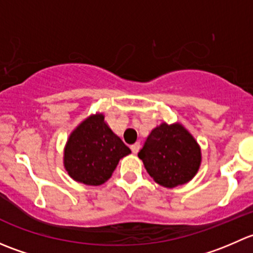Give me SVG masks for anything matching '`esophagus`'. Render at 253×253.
I'll return each instance as SVG.
<instances>
[{
  "label": "esophagus",
  "mask_w": 253,
  "mask_h": 253,
  "mask_svg": "<svg viewBox=\"0 0 253 253\" xmlns=\"http://www.w3.org/2000/svg\"><path fill=\"white\" fill-rule=\"evenodd\" d=\"M139 147H141V144H139V142H136V143H134V144H132V145H131L132 152H133L134 154H137V153H138V150H139Z\"/></svg>",
  "instance_id": "34e87169"
}]
</instances>
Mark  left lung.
<instances>
[{
    "label": "left lung",
    "instance_id": "obj_1",
    "mask_svg": "<svg viewBox=\"0 0 253 253\" xmlns=\"http://www.w3.org/2000/svg\"><path fill=\"white\" fill-rule=\"evenodd\" d=\"M138 157L150 177L167 188L192 180L202 162L200 144L178 122L153 128Z\"/></svg>",
    "mask_w": 253,
    "mask_h": 253
}]
</instances>
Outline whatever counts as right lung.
Here are the masks:
<instances>
[{"label":"right lung","instance_id":"1","mask_svg":"<svg viewBox=\"0 0 253 253\" xmlns=\"http://www.w3.org/2000/svg\"><path fill=\"white\" fill-rule=\"evenodd\" d=\"M104 114L96 112L81 122L63 149V167L77 182L99 186L111 177L120 159L131 149L112 132Z\"/></svg>","mask_w":253,"mask_h":253}]
</instances>
